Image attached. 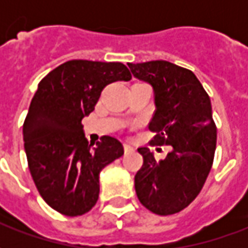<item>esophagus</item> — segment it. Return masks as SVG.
I'll use <instances>...</instances> for the list:
<instances>
[{"instance_id":"1","label":"esophagus","mask_w":248,"mask_h":248,"mask_svg":"<svg viewBox=\"0 0 248 248\" xmlns=\"http://www.w3.org/2000/svg\"><path fill=\"white\" fill-rule=\"evenodd\" d=\"M124 153H131V151L134 150V149H133V147H131L130 145H127V143H124Z\"/></svg>"}]
</instances>
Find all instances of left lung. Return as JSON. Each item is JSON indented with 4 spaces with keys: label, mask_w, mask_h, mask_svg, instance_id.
Returning a JSON list of instances; mask_svg holds the SVG:
<instances>
[{
    "label": "left lung",
    "mask_w": 248,
    "mask_h": 248,
    "mask_svg": "<svg viewBox=\"0 0 248 248\" xmlns=\"http://www.w3.org/2000/svg\"><path fill=\"white\" fill-rule=\"evenodd\" d=\"M133 76L150 83L155 111L149 130L153 146H170L156 161L147 147H140L143 165L135 174V192L151 213L171 215L198 197L211 170L217 147V126L211 101L195 74L167 61L127 63Z\"/></svg>",
    "instance_id": "1"
}]
</instances>
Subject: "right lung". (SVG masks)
Returning <instances> with one entry per match:
<instances>
[{"label": "right lung", "mask_w": 248, "mask_h": 248, "mask_svg": "<svg viewBox=\"0 0 248 248\" xmlns=\"http://www.w3.org/2000/svg\"><path fill=\"white\" fill-rule=\"evenodd\" d=\"M130 79L121 62L73 60L38 83L24 122L25 151L37 190L58 213L78 217L90 211L99 195V172L124 155V146L113 137L89 145L81 122L108 83Z\"/></svg>", "instance_id": "1"}]
</instances>
